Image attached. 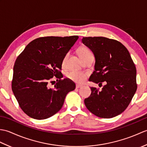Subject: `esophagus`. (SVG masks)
<instances>
[{
  "mask_svg": "<svg viewBox=\"0 0 147 147\" xmlns=\"http://www.w3.org/2000/svg\"><path fill=\"white\" fill-rule=\"evenodd\" d=\"M81 87H82V85H76V88H81Z\"/></svg>",
  "mask_w": 147,
  "mask_h": 147,
  "instance_id": "obj_1",
  "label": "esophagus"
}]
</instances>
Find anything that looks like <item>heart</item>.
I'll list each match as a JSON object with an SVG mask.
<instances>
[{
	"mask_svg": "<svg viewBox=\"0 0 147 147\" xmlns=\"http://www.w3.org/2000/svg\"><path fill=\"white\" fill-rule=\"evenodd\" d=\"M92 54V51H90L89 49L85 47H81L78 50V54L81 58L84 57V56H86L87 55ZM67 55L68 54L65 55L64 56L63 60H62V65H63L65 63V61H66L67 59ZM67 77L70 80L73 81V82L78 83H83L85 82V81L86 79L87 74L81 71H70L69 73H68L67 74Z\"/></svg>",
	"mask_w": 147,
	"mask_h": 147,
	"instance_id": "b5f03b06",
	"label": "heart"
}]
</instances>
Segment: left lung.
Instances as JSON below:
<instances>
[{
  "mask_svg": "<svg viewBox=\"0 0 147 147\" xmlns=\"http://www.w3.org/2000/svg\"><path fill=\"white\" fill-rule=\"evenodd\" d=\"M82 42L95 58V71L89 81L98 85L106 83L101 90L91 87V95L84 101L86 108L101 118L119 115L137 89L136 69L129 51L121 42L105 37H83Z\"/></svg>",
  "mask_w": 147,
  "mask_h": 147,
  "instance_id": "left-lung-1",
  "label": "left lung"
}]
</instances>
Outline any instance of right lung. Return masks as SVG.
<instances>
[{"label": "right lung", "instance_id": "right-lung-1", "mask_svg": "<svg viewBox=\"0 0 147 147\" xmlns=\"http://www.w3.org/2000/svg\"><path fill=\"white\" fill-rule=\"evenodd\" d=\"M78 36H45L27 45L16 60L12 90L23 111L35 119H45L61 110L67 93L75 83L61 80L62 60ZM59 78L53 89L48 83Z\"/></svg>", "mask_w": 147, "mask_h": 147}]
</instances>
